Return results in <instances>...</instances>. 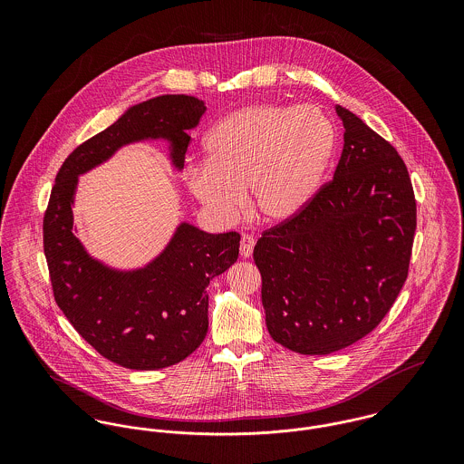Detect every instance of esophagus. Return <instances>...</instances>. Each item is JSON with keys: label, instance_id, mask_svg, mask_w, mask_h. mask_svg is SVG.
<instances>
[{"label": "esophagus", "instance_id": "1", "mask_svg": "<svg viewBox=\"0 0 464 464\" xmlns=\"http://www.w3.org/2000/svg\"><path fill=\"white\" fill-rule=\"evenodd\" d=\"M254 245H256V241H254V237H252V236H243V237H241L239 254H241V257H243V259H248V257L252 256V252H254Z\"/></svg>", "mask_w": 464, "mask_h": 464}]
</instances>
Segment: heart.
I'll list each match as a JSON object with an SVG mask.
<instances>
[{
  "instance_id": "heart-1",
  "label": "heart",
  "mask_w": 464,
  "mask_h": 464,
  "mask_svg": "<svg viewBox=\"0 0 464 464\" xmlns=\"http://www.w3.org/2000/svg\"><path fill=\"white\" fill-rule=\"evenodd\" d=\"M335 139L331 118L314 105H252L212 127L205 137L207 162L189 166L186 182L221 223L241 214L250 189L257 218L282 225L318 193Z\"/></svg>"
}]
</instances>
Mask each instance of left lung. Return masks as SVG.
<instances>
[{
	"mask_svg": "<svg viewBox=\"0 0 464 464\" xmlns=\"http://www.w3.org/2000/svg\"><path fill=\"white\" fill-rule=\"evenodd\" d=\"M344 127L334 179L254 248L269 335L304 355L362 339L390 313L407 278L416 199L397 150L361 118Z\"/></svg>",
	"mask_w": 464,
	"mask_h": 464,
	"instance_id": "left-lung-1",
	"label": "left lung"
}]
</instances>
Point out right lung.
Instances as JSON below:
<instances>
[{"instance_id":"add662e5","label":"right lung","mask_w":464,"mask_h":464,"mask_svg":"<svg viewBox=\"0 0 464 464\" xmlns=\"http://www.w3.org/2000/svg\"><path fill=\"white\" fill-rule=\"evenodd\" d=\"M186 94H164L130 107L114 125L74 148L61 166L43 221L53 296L76 332L105 359L130 370H160L191 355L208 329V282L237 261V232L207 234L180 223L151 263L121 271L91 257L72 228L78 177L121 146L148 139L169 142L175 169L205 112Z\"/></svg>"}]
</instances>
